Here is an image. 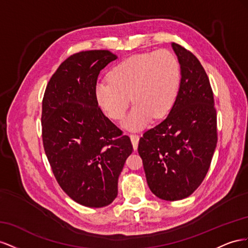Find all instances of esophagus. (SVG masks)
Returning <instances> with one entry per match:
<instances>
[{
    "label": "esophagus",
    "instance_id": "1",
    "mask_svg": "<svg viewBox=\"0 0 248 248\" xmlns=\"http://www.w3.org/2000/svg\"><path fill=\"white\" fill-rule=\"evenodd\" d=\"M131 141H132V144H133V148L134 151H136L138 148V142H139V136L138 135H131L130 136Z\"/></svg>",
    "mask_w": 248,
    "mask_h": 248
}]
</instances>
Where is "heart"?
<instances>
[{"label": "heart", "instance_id": "b5f03b06", "mask_svg": "<svg viewBox=\"0 0 248 248\" xmlns=\"http://www.w3.org/2000/svg\"><path fill=\"white\" fill-rule=\"evenodd\" d=\"M109 81L98 82L95 97L110 118L122 119L134 104L123 126L142 130L152 118L164 117L171 110L181 86V67L175 56L161 49L133 55L113 67ZM131 98H129V96Z\"/></svg>", "mask_w": 248, "mask_h": 248}]
</instances>
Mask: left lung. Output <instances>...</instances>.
Listing matches in <instances>:
<instances>
[{"instance_id":"left-lung-1","label":"left lung","mask_w":248,"mask_h":248,"mask_svg":"<svg viewBox=\"0 0 248 248\" xmlns=\"http://www.w3.org/2000/svg\"><path fill=\"white\" fill-rule=\"evenodd\" d=\"M181 86L167 117L140 138L146 182L161 200L192 194L206 176L217 144V115L209 78L195 56L172 42Z\"/></svg>"}]
</instances>
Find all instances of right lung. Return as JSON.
I'll list each match as a JSON object with an SVG mask.
<instances>
[{
    "label": "right lung",
    "mask_w": 248,
    "mask_h": 248,
    "mask_svg": "<svg viewBox=\"0 0 248 248\" xmlns=\"http://www.w3.org/2000/svg\"><path fill=\"white\" fill-rule=\"evenodd\" d=\"M117 56L105 49L70 56L48 81L42 101V141L56 180L76 202L110 204L133 146L104 115L95 97L101 70Z\"/></svg>",
    "instance_id": "1"
}]
</instances>
